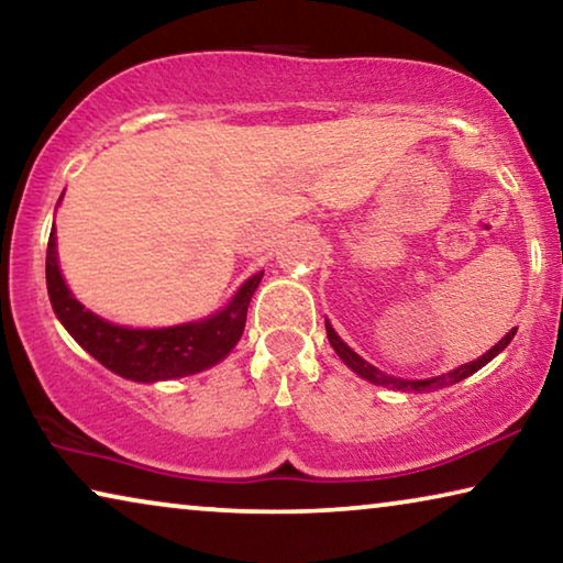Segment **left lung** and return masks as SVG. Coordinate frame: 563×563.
Here are the masks:
<instances>
[{
  "instance_id": "8db88e82",
  "label": "left lung",
  "mask_w": 563,
  "mask_h": 563,
  "mask_svg": "<svg viewBox=\"0 0 563 563\" xmlns=\"http://www.w3.org/2000/svg\"><path fill=\"white\" fill-rule=\"evenodd\" d=\"M325 333H328V341L330 345H333V351L338 353V358H341L347 368H351L355 376H361L363 380L373 383V386H383V388H390V390H404V394H408V390H413V394H431V390L435 388H445V386H453V383H459L463 378L474 376L476 371L484 368L486 363H490L496 358L498 353L504 351V347L514 341L516 335V328L508 330V333L498 341L494 347H488V351L481 355V358L471 361V363H463L459 365V368H453L449 373H441V376H433V378H398V376H388V373H383L380 368H376V365H371L365 358H361L358 353L353 351L351 345H347L341 335L335 333V328L330 325V320L325 318Z\"/></svg>"
}]
</instances>
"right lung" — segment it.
<instances>
[{"label": "right lung", "instance_id": "add662e5", "mask_svg": "<svg viewBox=\"0 0 563 563\" xmlns=\"http://www.w3.org/2000/svg\"><path fill=\"white\" fill-rule=\"evenodd\" d=\"M261 280L263 271L250 275L225 306L205 318L167 328H130L92 313L73 296L59 271L55 225L47 243V292L57 320L107 371L135 383L187 378L225 361L243 335L250 298Z\"/></svg>", "mask_w": 563, "mask_h": 563}]
</instances>
